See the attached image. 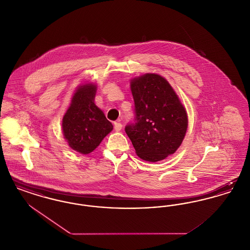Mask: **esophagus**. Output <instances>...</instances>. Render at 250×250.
<instances>
[{"instance_id": "obj_1", "label": "esophagus", "mask_w": 250, "mask_h": 250, "mask_svg": "<svg viewBox=\"0 0 250 250\" xmlns=\"http://www.w3.org/2000/svg\"><path fill=\"white\" fill-rule=\"evenodd\" d=\"M122 127H123V125H122V124L120 122H115L114 123V129L115 130L120 131L122 129Z\"/></svg>"}]
</instances>
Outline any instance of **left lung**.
<instances>
[{"mask_svg":"<svg viewBox=\"0 0 250 250\" xmlns=\"http://www.w3.org/2000/svg\"><path fill=\"white\" fill-rule=\"evenodd\" d=\"M135 124L125 126L136 154L157 162L172 155L183 143L188 119L186 107L165 78L147 73L130 81Z\"/></svg>","mask_w":250,"mask_h":250,"instance_id":"left-lung-1","label":"left lung"}]
</instances>
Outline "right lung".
<instances>
[{"mask_svg": "<svg viewBox=\"0 0 250 250\" xmlns=\"http://www.w3.org/2000/svg\"><path fill=\"white\" fill-rule=\"evenodd\" d=\"M96 84L80 85L64 113L62 128L64 140L74 151L88 155L113 129L104 112L95 104Z\"/></svg>", "mask_w": 250, "mask_h": 250, "instance_id": "obj_1", "label": "right lung"}]
</instances>
